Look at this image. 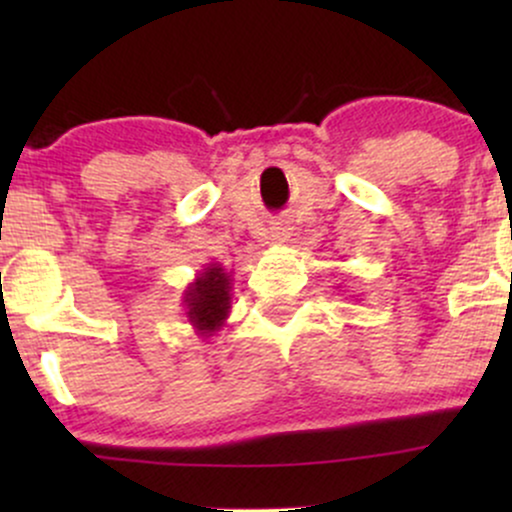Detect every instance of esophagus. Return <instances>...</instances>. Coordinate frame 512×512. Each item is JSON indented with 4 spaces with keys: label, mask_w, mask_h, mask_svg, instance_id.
Wrapping results in <instances>:
<instances>
[{
    "label": "esophagus",
    "mask_w": 512,
    "mask_h": 512,
    "mask_svg": "<svg viewBox=\"0 0 512 512\" xmlns=\"http://www.w3.org/2000/svg\"><path fill=\"white\" fill-rule=\"evenodd\" d=\"M272 240H274V243H286V240H289V228H286L284 223L274 226L272 228Z\"/></svg>",
    "instance_id": "34e87169"
}]
</instances>
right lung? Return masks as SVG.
<instances>
[{"mask_svg":"<svg viewBox=\"0 0 512 512\" xmlns=\"http://www.w3.org/2000/svg\"><path fill=\"white\" fill-rule=\"evenodd\" d=\"M231 274L221 264H207L182 293L187 322L202 339L214 337L231 313Z\"/></svg>","mask_w":512,"mask_h":512,"instance_id":"add662e5","label":"right lung"}]
</instances>
